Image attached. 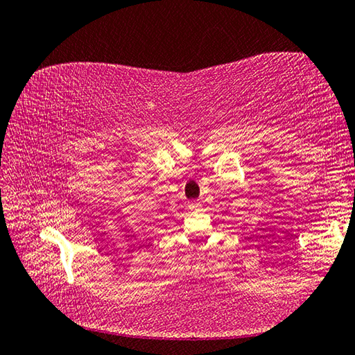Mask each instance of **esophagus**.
Listing matches in <instances>:
<instances>
[{"label":"esophagus","mask_w":355,"mask_h":355,"mask_svg":"<svg viewBox=\"0 0 355 355\" xmlns=\"http://www.w3.org/2000/svg\"><path fill=\"white\" fill-rule=\"evenodd\" d=\"M200 206H202V202H191L189 203V209L191 211H196V209H198Z\"/></svg>","instance_id":"34e87169"}]
</instances>
